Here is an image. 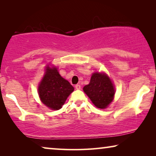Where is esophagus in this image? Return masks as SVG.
<instances>
[{"label":"esophagus","mask_w":156,"mask_h":156,"mask_svg":"<svg viewBox=\"0 0 156 156\" xmlns=\"http://www.w3.org/2000/svg\"><path fill=\"white\" fill-rule=\"evenodd\" d=\"M75 88L76 89H81V86L80 84H76L75 85Z\"/></svg>","instance_id":"34e87169"}]
</instances>
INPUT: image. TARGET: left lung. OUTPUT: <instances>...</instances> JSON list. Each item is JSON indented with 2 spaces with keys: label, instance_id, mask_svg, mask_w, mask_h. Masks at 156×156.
I'll list each match as a JSON object with an SVG mask.
<instances>
[{
  "label": "left lung",
  "instance_id": "left-lung-1",
  "mask_svg": "<svg viewBox=\"0 0 156 156\" xmlns=\"http://www.w3.org/2000/svg\"><path fill=\"white\" fill-rule=\"evenodd\" d=\"M83 90L97 108H105L113 101L115 94L114 85L105 74L96 72L91 76L90 82Z\"/></svg>",
  "mask_w": 156,
  "mask_h": 156
}]
</instances>
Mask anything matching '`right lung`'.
<instances>
[{"instance_id":"right-lung-1","label":"right lung","mask_w":156,"mask_h":156,"mask_svg":"<svg viewBox=\"0 0 156 156\" xmlns=\"http://www.w3.org/2000/svg\"><path fill=\"white\" fill-rule=\"evenodd\" d=\"M74 91V87L62 77L56 67H47L46 72L38 87L42 103L52 110H58Z\"/></svg>"}]
</instances>
